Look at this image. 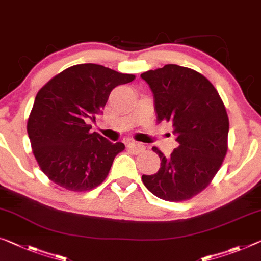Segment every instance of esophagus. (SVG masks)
<instances>
[{"label":"esophagus","instance_id":"1","mask_svg":"<svg viewBox=\"0 0 261 261\" xmlns=\"http://www.w3.org/2000/svg\"><path fill=\"white\" fill-rule=\"evenodd\" d=\"M127 147H128V149H129L130 151H133L134 154H140V153H142L144 149H146L143 144L139 143V142H129Z\"/></svg>","mask_w":261,"mask_h":261}]
</instances>
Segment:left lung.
<instances>
[{"instance_id":"obj_1","label":"left lung","mask_w":261,"mask_h":261,"mask_svg":"<svg viewBox=\"0 0 261 261\" xmlns=\"http://www.w3.org/2000/svg\"><path fill=\"white\" fill-rule=\"evenodd\" d=\"M154 95L158 120L172 123L178 147L169 158L153 147L161 167L142 182L156 197L179 202L205 189L227 151L228 118L217 90L203 74L167 64L141 74Z\"/></svg>"}]
</instances>
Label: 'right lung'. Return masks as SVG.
Here are the masks:
<instances>
[{
    "label": "right lung",
    "mask_w": 261,
    "mask_h": 261,
    "mask_svg": "<svg viewBox=\"0 0 261 261\" xmlns=\"http://www.w3.org/2000/svg\"><path fill=\"white\" fill-rule=\"evenodd\" d=\"M123 74L98 64L64 70L38 91L28 120V135L42 171L71 191H87L107 177L122 142L91 132L111 91L130 83Z\"/></svg>",
    "instance_id": "right-lung-1"
}]
</instances>
